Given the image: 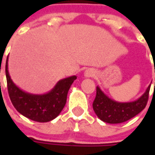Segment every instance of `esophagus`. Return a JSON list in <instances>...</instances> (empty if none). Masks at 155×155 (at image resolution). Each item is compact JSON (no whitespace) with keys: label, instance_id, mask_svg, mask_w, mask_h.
<instances>
[{"label":"esophagus","instance_id":"34e87169","mask_svg":"<svg viewBox=\"0 0 155 155\" xmlns=\"http://www.w3.org/2000/svg\"><path fill=\"white\" fill-rule=\"evenodd\" d=\"M84 76L86 78H91L93 76H95V71H93L92 69H87L86 71H84Z\"/></svg>","mask_w":155,"mask_h":155}]
</instances>
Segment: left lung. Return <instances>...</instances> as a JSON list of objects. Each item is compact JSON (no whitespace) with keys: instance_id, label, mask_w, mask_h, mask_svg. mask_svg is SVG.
<instances>
[{"instance_id":"8db88e82","label":"left lung","mask_w":155,"mask_h":155,"mask_svg":"<svg viewBox=\"0 0 155 155\" xmlns=\"http://www.w3.org/2000/svg\"><path fill=\"white\" fill-rule=\"evenodd\" d=\"M150 86L151 84L137 100L128 103H121L110 98L102 91L99 86H97V95L93 102V110L99 119L104 122L116 124L127 122L145 109Z\"/></svg>"}]
</instances>
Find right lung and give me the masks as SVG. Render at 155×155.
Here are the masks:
<instances>
[{
	"instance_id": "obj_1",
	"label": "right lung",
	"mask_w": 155,
	"mask_h": 155,
	"mask_svg": "<svg viewBox=\"0 0 155 155\" xmlns=\"http://www.w3.org/2000/svg\"><path fill=\"white\" fill-rule=\"evenodd\" d=\"M8 57L6 61V77L10 100L16 110L28 119L47 122L55 119L66 104L69 89L77 76L59 80L49 92L36 95L26 92L15 84L8 72ZM1 72V71H0Z\"/></svg>"
}]
</instances>
